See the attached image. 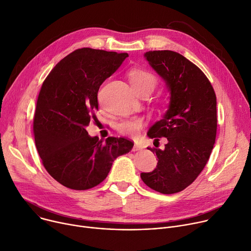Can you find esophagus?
I'll list each match as a JSON object with an SVG mask.
<instances>
[{"label":"esophagus","instance_id":"34e87169","mask_svg":"<svg viewBox=\"0 0 251 251\" xmlns=\"http://www.w3.org/2000/svg\"><path fill=\"white\" fill-rule=\"evenodd\" d=\"M143 149V147L141 146V145H139V144H135L134 145V147L132 148V151L133 152H135V151H141Z\"/></svg>","mask_w":251,"mask_h":251}]
</instances>
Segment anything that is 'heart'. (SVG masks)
I'll return each instance as SVG.
<instances>
[{"label": "heart", "instance_id": "1", "mask_svg": "<svg viewBox=\"0 0 251 251\" xmlns=\"http://www.w3.org/2000/svg\"><path fill=\"white\" fill-rule=\"evenodd\" d=\"M128 78L134 91L138 95L143 92H152L157 86V78L145 69H133L129 72ZM142 128V123L139 119L124 120L118 124V131L122 135L136 136Z\"/></svg>", "mask_w": 251, "mask_h": 251}]
</instances>
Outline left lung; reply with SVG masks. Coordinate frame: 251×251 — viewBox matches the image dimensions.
<instances>
[{
	"label": "left lung",
	"mask_w": 251,
	"mask_h": 251,
	"mask_svg": "<svg viewBox=\"0 0 251 251\" xmlns=\"http://www.w3.org/2000/svg\"><path fill=\"white\" fill-rule=\"evenodd\" d=\"M144 56L167 83L171 97L163 119L148 131L155 146L148 149L156 153L157 166L141 173V179L155 191L173 194L189 186L208 161L217 131L216 95L206 75L181 54L162 50ZM161 137L168 143L159 150Z\"/></svg>",
	"instance_id": "obj_1"
}]
</instances>
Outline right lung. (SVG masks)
<instances>
[{"label": "right lung", "instance_id": "1", "mask_svg": "<svg viewBox=\"0 0 251 251\" xmlns=\"http://www.w3.org/2000/svg\"><path fill=\"white\" fill-rule=\"evenodd\" d=\"M127 57V53L77 49L43 82L33 123L35 143L45 169L67 188L97 186L113 161L134 145L123 137H108L103 143L86 130L95 120L100 86Z\"/></svg>", "mask_w": 251, "mask_h": 251}]
</instances>
